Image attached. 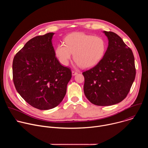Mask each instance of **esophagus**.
Returning a JSON list of instances; mask_svg holds the SVG:
<instances>
[{"label":"esophagus","instance_id":"esophagus-1","mask_svg":"<svg viewBox=\"0 0 148 148\" xmlns=\"http://www.w3.org/2000/svg\"><path fill=\"white\" fill-rule=\"evenodd\" d=\"M78 74V72L76 71H72V75H75Z\"/></svg>","mask_w":148,"mask_h":148}]
</instances>
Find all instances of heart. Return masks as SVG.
<instances>
[{"instance_id":"obj_1","label":"heart","mask_w":148,"mask_h":148,"mask_svg":"<svg viewBox=\"0 0 148 148\" xmlns=\"http://www.w3.org/2000/svg\"><path fill=\"white\" fill-rule=\"evenodd\" d=\"M65 44L58 45L56 50L57 57L64 66L69 64L73 53L78 66L85 69L93 67L101 60L106 50L102 38L82 33L69 34Z\"/></svg>"}]
</instances>
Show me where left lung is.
I'll return each instance as SVG.
<instances>
[{
  "mask_svg": "<svg viewBox=\"0 0 148 148\" xmlns=\"http://www.w3.org/2000/svg\"><path fill=\"white\" fill-rule=\"evenodd\" d=\"M108 46L103 57L92 69L82 73L84 92L87 98L98 106H109L123 100L136 75L132 50L116 33L104 31Z\"/></svg>",
  "mask_w": 148,
  "mask_h": 148,
  "instance_id": "1",
  "label": "left lung"
}]
</instances>
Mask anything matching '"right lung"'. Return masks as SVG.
<instances>
[{
	"instance_id": "1",
	"label": "right lung",
	"mask_w": 148,
	"mask_h": 148,
	"mask_svg": "<svg viewBox=\"0 0 148 148\" xmlns=\"http://www.w3.org/2000/svg\"><path fill=\"white\" fill-rule=\"evenodd\" d=\"M54 33L38 36L28 41L13 61L15 88L31 106L52 109L62 101L71 78L70 69L61 65L52 45Z\"/></svg>"
}]
</instances>
